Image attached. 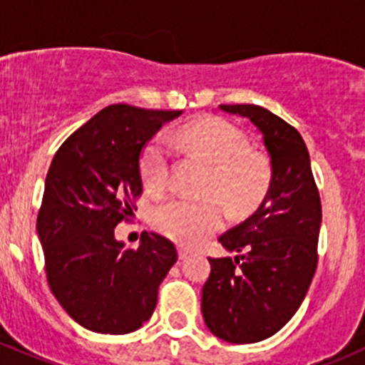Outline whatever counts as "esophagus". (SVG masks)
I'll return each mask as SVG.
<instances>
[{
  "label": "esophagus",
  "instance_id": "34e87169",
  "mask_svg": "<svg viewBox=\"0 0 365 365\" xmlns=\"http://www.w3.org/2000/svg\"><path fill=\"white\" fill-rule=\"evenodd\" d=\"M189 255H190V250H187V248H183V247L178 248V257H180V259H187Z\"/></svg>",
  "mask_w": 365,
  "mask_h": 365
}]
</instances>
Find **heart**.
Here are the masks:
<instances>
[{"instance_id":"obj_1","label":"heart","mask_w":365,"mask_h":365,"mask_svg":"<svg viewBox=\"0 0 365 365\" xmlns=\"http://www.w3.org/2000/svg\"><path fill=\"white\" fill-rule=\"evenodd\" d=\"M180 140L210 163L205 194L210 198H173L156 207L153 225L169 240L194 247L223 225V207L247 212L263 200L270 185V163L261 153L248 149L245 133L229 120L203 117L180 131ZM171 175V153L167 136L158 135L140 155V178L149 192H162Z\"/></svg>"}]
</instances>
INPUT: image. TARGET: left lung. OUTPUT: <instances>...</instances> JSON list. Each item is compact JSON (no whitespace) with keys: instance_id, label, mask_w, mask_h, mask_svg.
<instances>
[{"instance_id":"1","label":"left lung","mask_w":365,"mask_h":365,"mask_svg":"<svg viewBox=\"0 0 365 365\" xmlns=\"http://www.w3.org/2000/svg\"><path fill=\"white\" fill-rule=\"evenodd\" d=\"M220 110L257 128L272 176L255 212L217 240L236 255L209 257L202 313L217 339L254 344L275 335L308 294L317 270L321 198L297 129L255 104H221Z\"/></svg>"}]
</instances>
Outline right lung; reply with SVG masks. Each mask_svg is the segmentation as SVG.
Segmentation results:
<instances>
[{
  "mask_svg": "<svg viewBox=\"0 0 365 365\" xmlns=\"http://www.w3.org/2000/svg\"><path fill=\"white\" fill-rule=\"evenodd\" d=\"M182 111L108 106L66 138L52 160L37 216L46 277L83 328L124 335L151 319L175 245L144 232L138 248L115 237L140 196V153Z\"/></svg>",
  "mask_w": 365,
  "mask_h": 365,
  "instance_id": "add662e5",
  "label": "right lung"
}]
</instances>
